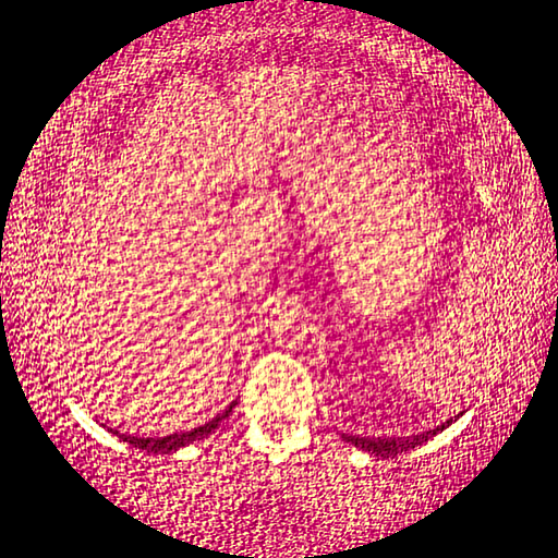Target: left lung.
Here are the masks:
<instances>
[{
    "instance_id": "obj_1",
    "label": "left lung",
    "mask_w": 558,
    "mask_h": 558,
    "mask_svg": "<svg viewBox=\"0 0 558 558\" xmlns=\"http://www.w3.org/2000/svg\"><path fill=\"white\" fill-rule=\"evenodd\" d=\"M452 425V420L442 422V425H437L435 429H427V433L422 435H410V437H356V435H349L343 437L347 442H351L359 450H366L376 454V458H395L399 452H407V450H414L417 445H425L429 437H435L437 433H442Z\"/></svg>"
}]
</instances>
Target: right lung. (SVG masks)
Wrapping results in <instances>:
<instances>
[{"mask_svg": "<svg viewBox=\"0 0 558 558\" xmlns=\"http://www.w3.org/2000/svg\"><path fill=\"white\" fill-rule=\"evenodd\" d=\"M234 404H238V402H232L230 407H227V410H225L222 414H217L215 420H209V422H204V425L190 429V433L167 435V437H133V435H123V433H119V429H113V435H116V437H121L123 442H129V445H133V447H138V450H146V452H154V454L177 452L179 447H186V445L197 442V439H202V437H207V435L215 433V429L219 427V422L230 417V412H232V407H234Z\"/></svg>", "mask_w": 558, "mask_h": 558, "instance_id": "1", "label": "right lung"}]
</instances>
